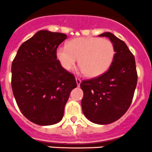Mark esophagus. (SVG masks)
Segmentation results:
<instances>
[{
  "mask_svg": "<svg viewBox=\"0 0 152 152\" xmlns=\"http://www.w3.org/2000/svg\"><path fill=\"white\" fill-rule=\"evenodd\" d=\"M75 80H76V83H77V86L80 85V82H81V80H80V79L78 78V77H76V78H75Z\"/></svg>",
  "mask_w": 152,
  "mask_h": 152,
  "instance_id": "1",
  "label": "esophagus"
}]
</instances>
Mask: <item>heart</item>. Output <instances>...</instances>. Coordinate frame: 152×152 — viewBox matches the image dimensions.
Segmentation results:
<instances>
[{
	"instance_id": "1",
	"label": "heart",
	"mask_w": 152,
	"mask_h": 152,
	"mask_svg": "<svg viewBox=\"0 0 152 152\" xmlns=\"http://www.w3.org/2000/svg\"><path fill=\"white\" fill-rule=\"evenodd\" d=\"M56 58L63 68L70 71L78 62L80 71L89 77H98L110 67L115 48L110 40L99 37H80L70 40L67 46H59Z\"/></svg>"
}]
</instances>
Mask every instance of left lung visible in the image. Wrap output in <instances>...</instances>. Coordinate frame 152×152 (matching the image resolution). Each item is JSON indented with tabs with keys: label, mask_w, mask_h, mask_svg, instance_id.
<instances>
[{
	"label": "left lung",
	"mask_w": 152,
	"mask_h": 152,
	"mask_svg": "<svg viewBox=\"0 0 152 152\" xmlns=\"http://www.w3.org/2000/svg\"><path fill=\"white\" fill-rule=\"evenodd\" d=\"M99 36L108 37L113 43V61L107 72L83 80L80 86L84 92L81 107L85 116L92 123L105 125L118 120L128 110L138 75L135 58L124 42L111 33Z\"/></svg>",
	"instance_id": "obj_1"
}]
</instances>
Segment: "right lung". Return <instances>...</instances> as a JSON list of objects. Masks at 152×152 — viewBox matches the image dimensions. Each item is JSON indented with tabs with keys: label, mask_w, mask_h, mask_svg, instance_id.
I'll use <instances>...</instances> for the list:
<instances>
[{
	"label": "right lung",
	"mask_w": 152,
	"mask_h": 152,
	"mask_svg": "<svg viewBox=\"0 0 152 152\" xmlns=\"http://www.w3.org/2000/svg\"><path fill=\"white\" fill-rule=\"evenodd\" d=\"M64 33L40 30L20 45L11 66V86L19 109L40 126L60 122L70 93L77 87L75 76L56 58Z\"/></svg>",
	"instance_id": "right-lung-1"
}]
</instances>
